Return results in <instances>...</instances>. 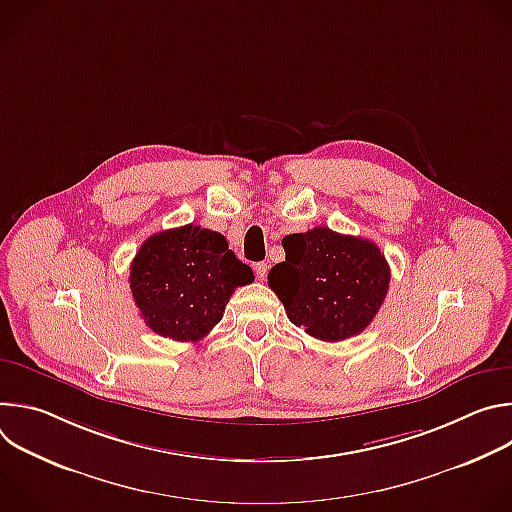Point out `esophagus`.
I'll return each mask as SVG.
<instances>
[{
	"label": "esophagus",
	"instance_id": "34e87169",
	"mask_svg": "<svg viewBox=\"0 0 512 512\" xmlns=\"http://www.w3.org/2000/svg\"><path fill=\"white\" fill-rule=\"evenodd\" d=\"M253 269H255V275H257V279H259V281H263V279L267 277V269H269V265L261 261V263H255V265H253Z\"/></svg>",
	"mask_w": 512,
	"mask_h": 512
}]
</instances>
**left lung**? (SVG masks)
<instances>
[{
    "mask_svg": "<svg viewBox=\"0 0 512 512\" xmlns=\"http://www.w3.org/2000/svg\"><path fill=\"white\" fill-rule=\"evenodd\" d=\"M281 245L285 261L267 279L291 322L324 342L356 336L373 322L391 281L373 241L316 227L287 235Z\"/></svg>",
    "mask_w": 512,
    "mask_h": 512,
    "instance_id": "1",
    "label": "left lung"
}]
</instances>
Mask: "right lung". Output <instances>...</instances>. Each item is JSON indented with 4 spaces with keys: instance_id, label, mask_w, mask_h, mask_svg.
Here are the masks:
<instances>
[{
    "instance_id": "1",
    "label": "right lung",
    "mask_w": 512,
    "mask_h": 512,
    "mask_svg": "<svg viewBox=\"0 0 512 512\" xmlns=\"http://www.w3.org/2000/svg\"><path fill=\"white\" fill-rule=\"evenodd\" d=\"M253 279L221 233L198 225L145 239L129 271L143 322L176 342L202 340L223 320L233 291Z\"/></svg>"
}]
</instances>
